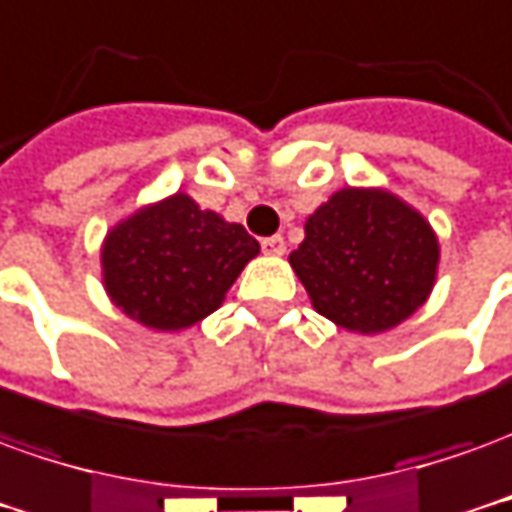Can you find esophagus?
I'll list each match as a JSON object with an SVG mask.
<instances>
[{
    "label": "esophagus",
    "mask_w": 512,
    "mask_h": 512,
    "mask_svg": "<svg viewBox=\"0 0 512 512\" xmlns=\"http://www.w3.org/2000/svg\"><path fill=\"white\" fill-rule=\"evenodd\" d=\"M262 250L264 253H270V256H284V250H286L284 237H281V234H275V237H264Z\"/></svg>",
    "instance_id": "obj_1"
}]
</instances>
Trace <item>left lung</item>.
<instances>
[{"instance_id": "obj_1", "label": "left lung", "mask_w": 512, "mask_h": 512, "mask_svg": "<svg viewBox=\"0 0 512 512\" xmlns=\"http://www.w3.org/2000/svg\"><path fill=\"white\" fill-rule=\"evenodd\" d=\"M289 264L322 317L347 331L378 333L427 300L438 239L400 198L347 187L308 217Z\"/></svg>"}]
</instances>
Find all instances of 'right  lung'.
<instances>
[{
	"label": "right lung",
	"mask_w": 512,
	"mask_h": 512,
	"mask_svg": "<svg viewBox=\"0 0 512 512\" xmlns=\"http://www.w3.org/2000/svg\"><path fill=\"white\" fill-rule=\"evenodd\" d=\"M256 253L259 242L239 223L176 192L112 228L101 250L104 286L137 322L179 331L223 303Z\"/></svg>",
	"instance_id": "add662e5"
}]
</instances>
